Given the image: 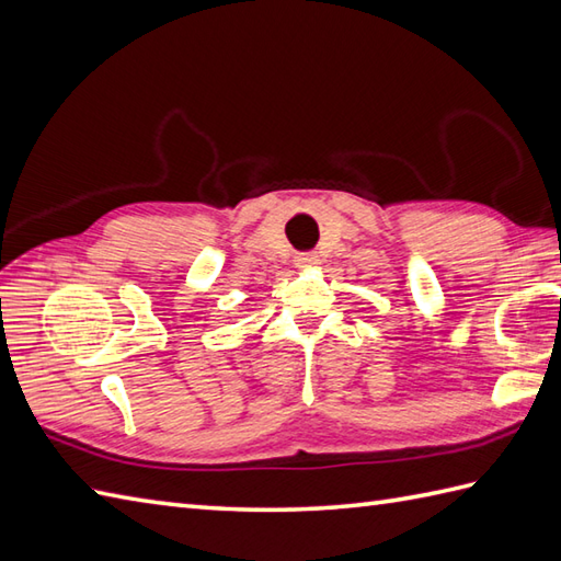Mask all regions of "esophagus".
I'll return each mask as SVG.
<instances>
[{"label":"esophagus","mask_w":561,"mask_h":561,"mask_svg":"<svg viewBox=\"0 0 561 561\" xmlns=\"http://www.w3.org/2000/svg\"><path fill=\"white\" fill-rule=\"evenodd\" d=\"M320 263L318 253H298L296 255V265L298 267H316Z\"/></svg>","instance_id":"esophagus-1"}]
</instances>
